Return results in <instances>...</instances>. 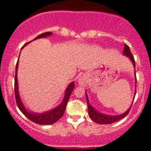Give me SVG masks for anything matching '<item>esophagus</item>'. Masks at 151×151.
Listing matches in <instances>:
<instances>
[{"instance_id": "34e87169", "label": "esophagus", "mask_w": 151, "mask_h": 151, "mask_svg": "<svg viewBox=\"0 0 151 151\" xmlns=\"http://www.w3.org/2000/svg\"><path fill=\"white\" fill-rule=\"evenodd\" d=\"M78 82H79V84L82 85V86H85L87 83V80H85L84 77H81V78L79 79Z\"/></svg>"}]
</instances>
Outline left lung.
Masks as SVG:
<instances>
[{
    "label": "left lung",
    "instance_id": "left-lung-1",
    "mask_svg": "<svg viewBox=\"0 0 151 151\" xmlns=\"http://www.w3.org/2000/svg\"><path fill=\"white\" fill-rule=\"evenodd\" d=\"M123 55L126 56H127L129 59L131 60V61L133 63L134 67L135 68V60L134 58V56L132 55V52L130 51V48L127 45L125 44L124 45V50L123 52ZM135 77H136V73H135ZM135 83H137V78H135ZM134 94H136V88H135V93ZM85 95H86V99H87V104H88V115H89L90 118L94 122L99 123V124H110L114 122H116V121H119V120L122 119V118L126 117V115L129 114V111H130L131 107H132V104L131 105V106L129 107V109L127 111L124 112V113L121 114V115H105V114L101 113V112H98V111L96 110L89 103V100H88V96L87 95V93L85 91Z\"/></svg>",
    "mask_w": 151,
    "mask_h": 151
}]
</instances>
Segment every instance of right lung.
<instances>
[{
  "instance_id": "obj_1",
  "label": "right lung",
  "mask_w": 151,
  "mask_h": 151,
  "mask_svg": "<svg viewBox=\"0 0 151 151\" xmlns=\"http://www.w3.org/2000/svg\"><path fill=\"white\" fill-rule=\"evenodd\" d=\"M52 34V33H51V32H46V33H44L39 35L37 37H36L32 41H34L38 39H41V38H45L47 37V36H51ZM32 41H30V42H29L28 43L25 44V45H24L22 48L25 46H26V45L30 43V42H31ZM18 63H19V59H18L16 64V72H15L14 77V94L17 104V106L19 109V110H20L21 112L24 114V115H25L29 120H30V121H33V122L37 123V124L51 125L55 122H57V121L63 115V113H64V111L66 107V104L67 103H68V99H69L70 95L71 94L73 89H74V82H72V83H71L68 85V87H67V88L66 89V91H65V96L64 98H63V101L61 102V104L58 105V106H56L55 108H54V109H51V110L50 111H47V112H43V113H36V112L28 111V109L24 106L19 95L17 82Z\"/></svg>"
}]
</instances>
